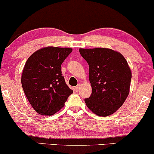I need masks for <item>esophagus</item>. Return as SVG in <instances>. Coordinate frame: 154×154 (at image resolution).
Wrapping results in <instances>:
<instances>
[{
	"instance_id": "obj_1",
	"label": "esophagus",
	"mask_w": 154,
	"mask_h": 154,
	"mask_svg": "<svg viewBox=\"0 0 154 154\" xmlns=\"http://www.w3.org/2000/svg\"><path fill=\"white\" fill-rule=\"evenodd\" d=\"M79 89H80V85H78L76 86V87L75 88V90L76 92H78L79 91Z\"/></svg>"
}]
</instances>
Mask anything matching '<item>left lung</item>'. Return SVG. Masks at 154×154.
Returning a JSON list of instances; mask_svg holds the SVG:
<instances>
[{
  "instance_id": "obj_1",
  "label": "left lung",
  "mask_w": 154,
  "mask_h": 154,
  "mask_svg": "<svg viewBox=\"0 0 154 154\" xmlns=\"http://www.w3.org/2000/svg\"><path fill=\"white\" fill-rule=\"evenodd\" d=\"M89 65L92 93L85 102L90 110L100 116L114 114L129 94L132 74L126 59L111 49H79Z\"/></svg>"
}]
</instances>
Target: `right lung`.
<instances>
[{
    "instance_id": "1",
    "label": "right lung",
    "mask_w": 154,
    "mask_h": 154,
    "mask_svg": "<svg viewBox=\"0 0 154 154\" xmlns=\"http://www.w3.org/2000/svg\"><path fill=\"white\" fill-rule=\"evenodd\" d=\"M72 51L69 48H44L26 61L22 75V88L29 103L38 114L53 115L73 93L65 82L61 69Z\"/></svg>"
}]
</instances>
